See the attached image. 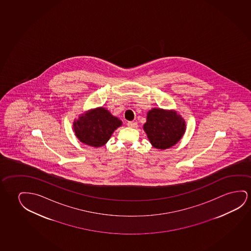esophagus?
Returning <instances> with one entry per match:
<instances>
[{
  "label": "esophagus",
  "mask_w": 251,
  "mask_h": 251,
  "mask_svg": "<svg viewBox=\"0 0 251 251\" xmlns=\"http://www.w3.org/2000/svg\"><path fill=\"white\" fill-rule=\"evenodd\" d=\"M127 126L131 128L138 127V124L136 123V122H132V121H129L127 123Z\"/></svg>",
  "instance_id": "obj_1"
}]
</instances>
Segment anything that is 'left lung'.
Returning a JSON list of instances; mask_svg holds the SVG:
<instances>
[{
  "instance_id": "left-lung-1",
  "label": "left lung",
  "mask_w": 251,
  "mask_h": 251,
  "mask_svg": "<svg viewBox=\"0 0 251 251\" xmlns=\"http://www.w3.org/2000/svg\"><path fill=\"white\" fill-rule=\"evenodd\" d=\"M144 130L155 148L165 150L180 141L186 130V124L176 111L153 108L147 113Z\"/></svg>"
}]
</instances>
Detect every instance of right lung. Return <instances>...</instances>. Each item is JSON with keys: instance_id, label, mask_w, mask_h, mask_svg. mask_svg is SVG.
Segmentation results:
<instances>
[{"instance_id": "1", "label": "right lung", "mask_w": 251, "mask_h": 251, "mask_svg": "<svg viewBox=\"0 0 251 251\" xmlns=\"http://www.w3.org/2000/svg\"><path fill=\"white\" fill-rule=\"evenodd\" d=\"M122 125V121L104 107L89 110L81 114L73 123L75 133L85 145L101 147L109 140L113 131Z\"/></svg>"}]
</instances>
